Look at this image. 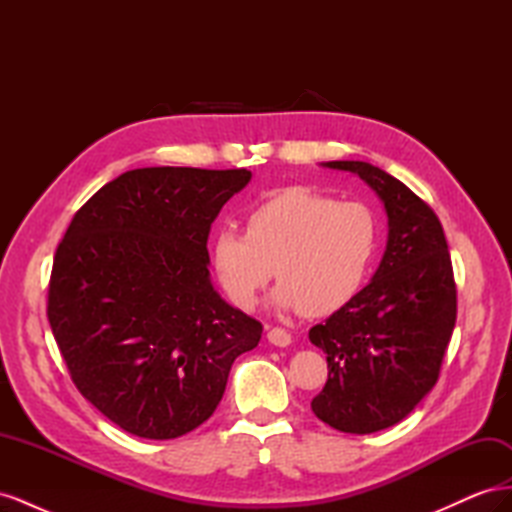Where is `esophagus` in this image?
<instances>
[{
    "label": "esophagus",
    "instance_id": "34e87169",
    "mask_svg": "<svg viewBox=\"0 0 512 512\" xmlns=\"http://www.w3.org/2000/svg\"><path fill=\"white\" fill-rule=\"evenodd\" d=\"M267 339L269 342L273 344V346H277V348H286V346H290V333L288 331H284V329H280V327H271L269 329V333H267Z\"/></svg>",
    "mask_w": 512,
    "mask_h": 512
}]
</instances>
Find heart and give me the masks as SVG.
Returning a JSON list of instances; mask_svg holds the SVG:
<instances>
[{
  "mask_svg": "<svg viewBox=\"0 0 512 512\" xmlns=\"http://www.w3.org/2000/svg\"><path fill=\"white\" fill-rule=\"evenodd\" d=\"M378 247L374 213L361 203L290 188L211 237V265L230 301L252 309L273 277V303L322 318L348 305L365 284Z\"/></svg>",
  "mask_w": 512,
  "mask_h": 512,
  "instance_id": "obj_1",
  "label": "heart"
}]
</instances>
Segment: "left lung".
<instances>
[{
	"label": "left lung",
	"mask_w": 512,
	"mask_h": 512,
	"mask_svg": "<svg viewBox=\"0 0 512 512\" xmlns=\"http://www.w3.org/2000/svg\"><path fill=\"white\" fill-rule=\"evenodd\" d=\"M322 166L359 175L389 218L371 282L309 329V342L329 363V380L312 399L314 414L363 436L404 421L438 382L457 320V288L442 224L425 200L367 162Z\"/></svg>",
	"instance_id": "1"
}]
</instances>
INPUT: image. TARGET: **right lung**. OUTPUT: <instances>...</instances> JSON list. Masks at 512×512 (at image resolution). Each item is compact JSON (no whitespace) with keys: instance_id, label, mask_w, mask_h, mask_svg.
Here are the masks:
<instances>
[{"instance_id":"obj_1","label":"right lung","mask_w":512,"mask_h":512,"mask_svg":"<svg viewBox=\"0 0 512 512\" xmlns=\"http://www.w3.org/2000/svg\"><path fill=\"white\" fill-rule=\"evenodd\" d=\"M245 168H136L76 211L49 284L51 329L72 382L108 421L173 440L215 412L262 324L211 284L207 239Z\"/></svg>"}]
</instances>
